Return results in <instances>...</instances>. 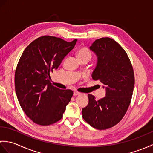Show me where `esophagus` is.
Returning a JSON list of instances; mask_svg holds the SVG:
<instances>
[{
    "mask_svg": "<svg viewBox=\"0 0 153 153\" xmlns=\"http://www.w3.org/2000/svg\"><path fill=\"white\" fill-rule=\"evenodd\" d=\"M80 95L79 92H77V91H74V96H77V95Z\"/></svg>",
    "mask_w": 153,
    "mask_h": 153,
    "instance_id": "esophagus-1",
    "label": "esophagus"
}]
</instances>
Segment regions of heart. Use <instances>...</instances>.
<instances>
[{"label": "heart", "mask_w": 153, "mask_h": 153, "mask_svg": "<svg viewBox=\"0 0 153 153\" xmlns=\"http://www.w3.org/2000/svg\"><path fill=\"white\" fill-rule=\"evenodd\" d=\"M76 56L78 60L82 59V58H88L89 60L91 58V53L87 47H81L77 51Z\"/></svg>", "instance_id": "obj_1"}]
</instances>
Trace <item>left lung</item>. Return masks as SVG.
<instances>
[{
    "label": "left lung",
    "instance_id": "obj_1",
    "mask_svg": "<svg viewBox=\"0 0 153 153\" xmlns=\"http://www.w3.org/2000/svg\"><path fill=\"white\" fill-rule=\"evenodd\" d=\"M89 48L97 56L92 78L105 87L106 96L96 100L89 94L82 116L94 128L102 130L114 126L124 116L134 91V72L126 52L112 39H99Z\"/></svg>",
    "mask_w": 153,
    "mask_h": 153
}]
</instances>
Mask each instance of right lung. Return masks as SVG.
Here are the masks:
<instances>
[{"instance_id":"1","label":"right lung","mask_w":153,"mask_h":153,"mask_svg":"<svg viewBox=\"0 0 153 153\" xmlns=\"http://www.w3.org/2000/svg\"><path fill=\"white\" fill-rule=\"evenodd\" d=\"M76 42L40 37L25 48L19 58L15 71L16 95L25 114L37 124L51 125L62 118L73 91L52 85L50 73L57 69Z\"/></svg>"}]
</instances>
